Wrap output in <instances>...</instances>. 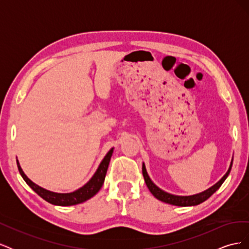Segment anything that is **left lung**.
<instances>
[{
	"label": "left lung",
	"mask_w": 249,
	"mask_h": 249,
	"mask_svg": "<svg viewBox=\"0 0 249 249\" xmlns=\"http://www.w3.org/2000/svg\"><path fill=\"white\" fill-rule=\"evenodd\" d=\"M231 165H232V161L231 162V166H230L228 172L225 173V175L223 176V178L219 180V182L216 183L214 186H212L211 188H209L208 190L203 191L201 193H198V194H195V195H190V196H178V195H172L170 193H167V192L161 190L160 188L157 187L152 182V179L149 178L144 164L142 165V173H143V178H144V180H145V184L149 189L150 193H152L157 199H159L163 202L169 203V205H173V206L188 207V206L199 205V203L207 200L211 196V195L214 194L218 189H219L220 186L223 184V182L225 180V178H227L228 176L230 175L231 169Z\"/></svg>",
	"instance_id": "8db88e82"
}]
</instances>
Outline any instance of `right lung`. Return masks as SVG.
<instances>
[{
    "label": "right lung",
    "mask_w": 249,
    "mask_h": 249,
    "mask_svg": "<svg viewBox=\"0 0 249 249\" xmlns=\"http://www.w3.org/2000/svg\"><path fill=\"white\" fill-rule=\"evenodd\" d=\"M113 154V148H111L108 154L105 156L103 161L101 162L99 168L95 171L93 177L90 178L89 182L83 186L80 189L77 191L71 192V193H55L49 190L43 189V188L39 187L38 185L34 184L31 179L28 178L27 176L22 171V169L19 166V163L17 160L18 163V168L20 173V176L22 178L25 179V182L32 188V189L39 195L40 197H42L44 200H47L48 202L52 203V205H56V206H73V205H78V203L84 202L88 200L89 198H91L92 196L100 191L102 188L105 177H106L107 169L109 166V162L111 159V156Z\"/></svg>",
    "instance_id": "obj_1"
}]
</instances>
